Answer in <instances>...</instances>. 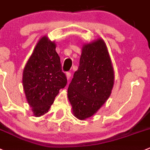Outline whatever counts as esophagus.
Returning a JSON list of instances; mask_svg holds the SVG:
<instances>
[{
    "mask_svg": "<svg viewBox=\"0 0 150 150\" xmlns=\"http://www.w3.org/2000/svg\"><path fill=\"white\" fill-rule=\"evenodd\" d=\"M66 76H67V79H68V80H69L70 78H71V72H67L66 73Z\"/></svg>",
    "mask_w": 150,
    "mask_h": 150,
    "instance_id": "34e87169",
    "label": "esophagus"
}]
</instances>
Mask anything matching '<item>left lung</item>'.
Here are the masks:
<instances>
[{
    "label": "left lung",
    "mask_w": 150,
    "mask_h": 150,
    "mask_svg": "<svg viewBox=\"0 0 150 150\" xmlns=\"http://www.w3.org/2000/svg\"><path fill=\"white\" fill-rule=\"evenodd\" d=\"M114 71L105 42L99 39L84 45L78 70L69 84L68 97L77 119L92 116L108 100Z\"/></svg>",
    "instance_id": "1"
}]
</instances>
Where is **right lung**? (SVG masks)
<instances>
[{
    "label": "right lung",
    "instance_id": "obj_1",
    "mask_svg": "<svg viewBox=\"0 0 150 150\" xmlns=\"http://www.w3.org/2000/svg\"><path fill=\"white\" fill-rule=\"evenodd\" d=\"M56 44L43 37L37 44L23 74V85L28 105L35 116L46 113L67 85Z\"/></svg>",
    "mask_w": 150,
    "mask_h": 150
}]
</instances>
